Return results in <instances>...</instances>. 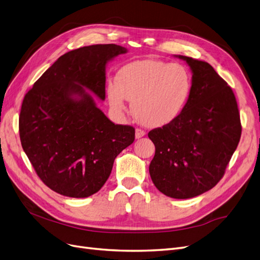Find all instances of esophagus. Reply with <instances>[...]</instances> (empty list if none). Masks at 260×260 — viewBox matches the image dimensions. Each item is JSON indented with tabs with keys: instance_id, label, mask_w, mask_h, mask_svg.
Returning a JSON list of instances; mask_svg holds the SVG:
<instances>
[{
	"instance_id": "1",
	"label": "esophagus",
	"mask_w": 260,
	"mask_h": 260,
	"mask_svg": "<svg viewBox=\"0 0 260 260\" xmlns=\"http://www.w3.org/2000/svg\"><path fill=\"white\" fill-rule=\"evenodd\" d=\"M145 135H146V132L145 131H142L140 128H136V131H135V137H136V139H139V138L143 137Z\"/></svg>"
}]
</instances>
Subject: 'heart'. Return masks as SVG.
<instances>
[{
  "mask_svg": "<svg viewBox=\"0 0 260 260\" xmlns=\"http://www.w3.org/2000/svg\"><path fill=\"white\" fill-rule=\"evenodd\" d=\"M191 78L185 66L159 60L124 65L107 85L110 107L117 113L132 102L135 118L147 126L158 127L174 121L188 100Z\"/></svg>",
  "mask_w": 260,
  "mask_h": 260,
  "instance_id": "heart-1",
  "label": "heart"
}]
</instances>
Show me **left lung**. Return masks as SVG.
Returning a JSON list of instances; mask_svg holds the SVG:
<instances>
[{
    "instance_id": "left-lung-1",
    "label": "left lung",
    "mask_w": 260,
    "mask_h": 260,
    "mask_svg": "<svg viewBox=\"0 0 260 260\" xmlns=\"http://www.w3.org/2000/svg\"><path fill=\"white\" fill-rule=\"evenodd\" d=\"M191 71L188 100L178 117L149 132L155 155L149 167L162 194L193 198L214 187L241 137L238 104L232 88L209 63L176 55Z\"/></svg>"
}]
</instances>
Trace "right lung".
I'll return each mask as SVG.
<instances>
[{
	"mask_svg": "<svg viewBox=\"0 0 260 260\" xmlns=\"http://www.w3.org/2000/svg\"><path fill=\"white\" fill-rule=\"evenodd\" d=\"M122 46L92 45L60 56L22 102L19 134L37 176L55 193L85 198L103 187L135 128L112 123L90 90L105 100L106 65Z\"/></svg>",
	"mask_w": 260,
	"mask_h": 260,
	"instance_id": "1",
	"label": "right lung"
}]
</instances>
